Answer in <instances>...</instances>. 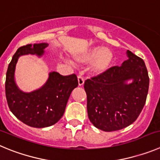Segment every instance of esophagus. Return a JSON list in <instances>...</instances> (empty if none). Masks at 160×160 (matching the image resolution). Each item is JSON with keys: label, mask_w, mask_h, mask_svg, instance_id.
I'll use <instances>...</instances> for the list:
<instances>
[{"label": "esophagus", "mask_w": 160, "mask_h": 160, "mask_svg": "<svg viewBox=\"0 0 160 160\" xmlns=\"http://www.w3.org/2000/svg\"><path fill=\"white\" fill-rule=\"evenodd\" d=\"M78 83H79V86H82L83 84V83H84V79H83V77H82L81 75H79L78 76Z\"/></svg>", "instance_id": "1"}]
</instances>
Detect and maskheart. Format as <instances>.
<instances>
[{"mask_svg":"<svg viewBox=\"0 0 160 160\" xmlns=\"http://www.w3.org/2000/svg\"><path fill=\"white\" fill-rule=\"evenodd\" d=\"M79 62L92 61V69L96 73H102L110 67L113 60V53L108 48L97 46L91 48L77 58Z\"/></svg>","mask_w":160,"mask_h":160,"instance_id":"1","label":"heart"}]
</instances>
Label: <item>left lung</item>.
I'll return each mask as SVG.
<instances>
[{
    "mask_svg": "<svg viewBox=\"0 0 160 160\" xmlns=\"http://www.w3.org/2000/svg\"><path fill=\"white\" fill-rule=\"evenodd\" d=\"M128 60L84 82L89 120L104 132L123 129L140 114L149 88V77L143 59L127 52ZM132 78V83L125 82Z\"/></svg>",
    "mask_w": 160,
    "mask_h": 160,
    "instance_id": "1",
    "label": "left lung"
}]
</instances>
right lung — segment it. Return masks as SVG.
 Wrapping results in <instances>:
<instances>
[{
	"label": "right lung",
	"mask_w": 160,
	"mask_h": 160,
	"mask_svg": "<svg viewBox=\"0 0 160 160\" xmlns=\"http://www.w3.org/2000/svg\"><path fill=\"white\" fill-rule=\"evenodd\" d=\"M46 46L42 43L20 47L8 64L5 80V96L10 111L21 122L38 128L52 126L60 120L72 91L78 86L76 74L62 76L52 72L41 88L29 93L18 89L14 81L18 57L25 54L43 55Z\"/></svg>",
	"instance_id": "add662e5"
}]
</instances>
